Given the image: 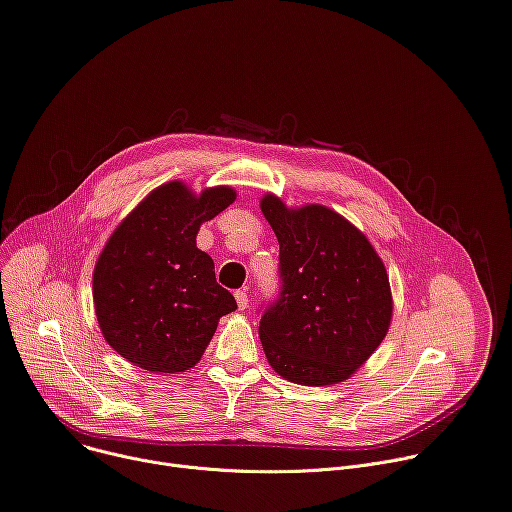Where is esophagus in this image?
I'll list each match as a JSON object with an SVG mask.
<instances>
[{"label":"esophagus","instance_id":"1","mask_svg":"<svg viewBox=\"0 0 512 512\" xmlns=\"http://www.w3.org/2000/svg\"><path fill=\"white\" fill-rule=\"evenodd\" d=\"M236 303H238V309H240V311H244V309L250 305V297H248V291H246V289L236 291Z\"/></svg>","mask_w":512,"mask_h":512}]
</instances>
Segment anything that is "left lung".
Here are the masks:
<instances>
[{
	"instance_id": "8db88e82",
	"label": "left lung",
	"mask_w": 512,
	"mask_h": 512,
	"mask_svg": "<svg viewBox=\"0 0 512 512\" xmlns=\"http://www.w3.org/2000/svg\"><path fill=\"white\" fill-rule=\"evenodd\" d=\"M260 209L280 246L282 278L258 329L266 360L295 384L344 382L390 327L384 262L354 223L325 205L293 209L266 193Z\"/></svg>"
}]
</instances>
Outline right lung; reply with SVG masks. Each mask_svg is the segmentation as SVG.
I'll use <instances>...</instances> for the list:
<instances>
[{"label": "right lung", "mask_w": 512, "mask_h": 512, "mask_svg": "<svg viewBox=\"0 0 512 512\" xmlns=\"http://www.w3.org/2000/svg\"><path fill=\"white\" fill-rule=\"evenodd\" d=\"M236 201L232 187L193 193L170 181L113 230L93 270V305L105 342L134 366L179 374L207 350L219 317L238 309L197 248L201 223Z\"/></svg>", "instance_id": "obj_1"}]
</instances>
